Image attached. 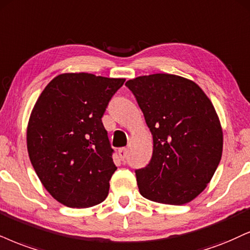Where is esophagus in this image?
<instances>
[{"label":"esophagus","mask_w":250,"mask_h":250,"mask_svg":"<svg viewBox=\"0 0 250 250\" xmlns=\"http://www.w3.org/2000/svg\"><path fill=\"white\" fill-rule=\"evenodd\" d=\"M118 155H119V158L122 159L123 161H124V160L126 159V155H127V149L124 148V147H123V148H119L118 149Z\"/></svg>","instance_id":"esophagus-1"}]
</instances>
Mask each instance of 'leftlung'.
Wrapping results in <instances>:
<instances>
[{
	"label": "left lung",
	"instance_id": "left-lung-1",
	"mask_svg": "<svg viewBox=\"0 0 250 250\" xmlns=\"http://www.w3.org/2000/svg\"><path fill=\"white\" fill-rule=\"evenodd\" d=\"M153 135V155L135 170L141 196L183 205L213 177L223 154V128L205 92L191 80L152 74L128 80Z\"/></svg>",
	"mask_w": 250,
	"mask_h": 250
}]
</instances>
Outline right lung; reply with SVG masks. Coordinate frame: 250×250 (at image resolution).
<instances>
[{
	"label": "right lung",
	"mask_w": 250,
	"mask_h": 250,
	"mask_svg": "<svg viewBox=\"0 0 250 250\" xmlns=\"http://www.w3.org/2000/svg\"><path fill=\"white\" fill-rule=\"evenodd\" d=\"M124 82L60 74L37 100L27 124V152L42 186L61 204L91 208L106 198L117 167L102 117Z\"/></svg>",
	"instance_id": "1"
}]
</instances>
